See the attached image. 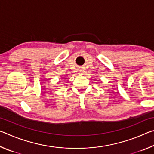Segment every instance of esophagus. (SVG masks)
<instances>
[{"mask_svg": "<svg viewBox=\"0 0 154 154\" xmlns=\"http://www.w3.org/2000/svg\"><path fill=\"white\" fill-rule=\"evenodd\" d=\"M84 72H85V71H83V69H80L79 71V75H83V74L85 73Z\"/></svg>", "mask_w": 154, "mask_h": 154, "instance_id": "34e87169", "label": "esophagus"}]
</instances>
